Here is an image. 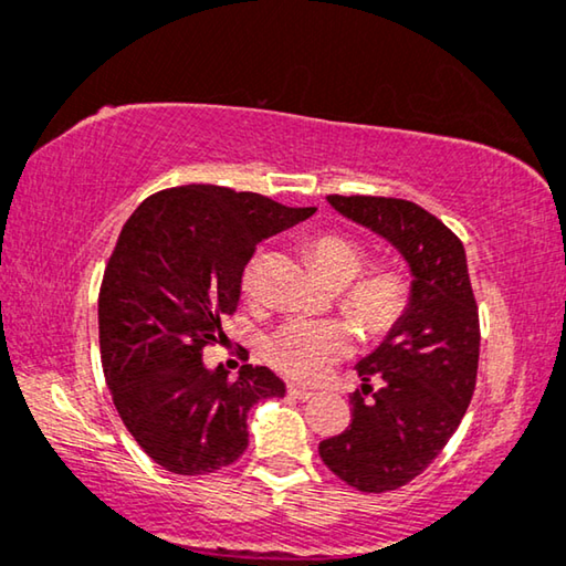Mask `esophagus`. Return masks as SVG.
Wrapping results in <instances>:
<instances>
[{
	"instance_id": "34e87169",
	"label": "esophagus",
	"mask_w": 566,
	"mask_h": 566,
	"mask_svg": "<svg viewBox=\"0 0 566 566\" xmlns=\"http://www.w3.org/2000/svg\"><path fill=\"white\" fill-rule=\"evenodd\" d=\"M286 394L294 396V399H300V401H307V399H312V396H315V391L305 389V386H294V384L286 386Z\"/></svg>"
}]
</instances>
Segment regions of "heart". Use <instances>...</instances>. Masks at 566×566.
I'll return each instance as SVG.
<instances>
[{"label": "heart", "mask_w": 566, "mask_h": 566, "mask_svg": "<svg viewBox=\"0 0 566 566\" xmlns=\"http://www.w3.org/2000/svg\"><path fill=\"white\" fill-rule=\"evenodd\" d=\"M312 256L333 284L343 286L340 305L370 335L394 331L407 315L411 282L401 269L378 266L357 276L366 254L356 241L323 233L312 241ZM241 290L249 300L259 294V264L249 261L241 274ZM356 348V331L345 319H290L266 340V358L284 376L297 381H323Z\"/></svg>", "instance_id": "obj_1"}]
</instances>
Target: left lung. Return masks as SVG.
<instances>
[{
    "label": "left lung",
    "mask_w": 566,
    "mask_h": 566,
    "mask_svg": "<svg viewBox=\"0 0 566 566\" xmlns=\"http://www.w3.org/2000/svg\"><path fill=\"white\" fill-rule=\"evenodd\" d=\"M337 213L396 247L411 272L401 323L358 360L345 432L319 442V458L364 493L407 485L442 452L475 391L480 323L462 241L417 202L327 196Z\"/></svg>",
    "instance_id": "obj_1"
}]
</instances>
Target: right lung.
<instances>
[{
  "label": "right lung",
  "instance_id": "obj_1",
  "mask_svg": "<svg viewBox=\"0 0 566 566\" xmlns=\"http://www.w3.org/2000/svg\"><path fill=\"white\" fill-rule=\"evenodd\" d=\"M315 208H286L259 192L182 185L149 196L129 216L98 294L101 366L124 427L157 465L208 475L249 444V409L284 396L266 366L229 378L202 364L223 340L241 274L256 243L305 221Z\"/></svg>",
  "mask_w": 566,
  "mask_h": 566
}]
</instances>
